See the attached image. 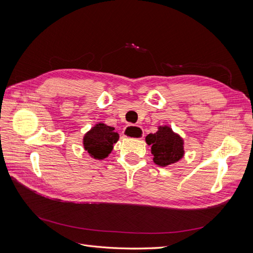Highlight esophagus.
I'll list each match as a JSON object with an SVG mask.
<instances>
[{
  "mask_svg": "<svg viewBox=\"0 0 253 253\" xmlns=\"http://www.w3.org/2000/svg\"><path fill=\"white\" fill-rule=\"evenodd\" d=\"M124 135L126 137H127V138L141 139L144 133H143V129L141 126H135V125H128L124 129Z\"/></svg>",
  "mask_w": 253,
  "mask_h": 253,
  "instance_id": "esophagus-1",
  "label": "esophagus"
}]
</instances>
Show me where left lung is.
Returning <instances> with one entry per match:
<instances>
[{"label": "left lung", "instance_id": "8db88e82", "mask_svg": "<svg viewBox=\"0 0 253 253\" xmlns=\"http://www.w3.org/2000/svg\"><path fill=\"white\" fill-rule=\"evenodd\" d=\"M145 142L151 145L153 162L159 167L177 163L185 154L183 139L168 126H158V131L145 137Z\"/></svg>", "mask_w": 253, "mask_h": 253}]
</instances>
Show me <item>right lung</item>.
<instances>
[{
  "label": "right lung",
  "instance_id": "right-lung-1",
  "mask_svg": "<svg viewBox=\"0 0 253 253\" xmlns=\"http://www.w3.org/2000/svg\"><path fill=\"white\" fill-rule=\"evenodd\" d=\"M119 139V134L113 126L102 122L95 125L83 137V147L88 154L95 159L108 157L114 148V143Z\"/></svg>",
  "mask_w": 253,
  "mask_h": 253
}]
</instances>
